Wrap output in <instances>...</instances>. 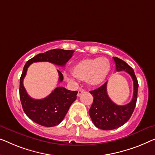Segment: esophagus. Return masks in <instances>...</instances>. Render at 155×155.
Instances as JSON below:
<instances>
[{
  "mask_svg": "<svg viewBox=\"0 0 155 155\" xmlns=\"http://www.w3.org/2000/svg\"><path fill=\"white\" fill-rule=\"evenodd\" d=\"M84 90L83 89H80L79 90H78V96H81L82 94L84 92Z\"/></svg>",
  "mask_w": 155,
  "mask_h": 155,
  "instance_id": "1",
  "label": "esophagus"
}]
</instances>
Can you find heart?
Listing matches in <instances>:
<instances>
[{
  "instance_id": "obj_1",
  "label": "heart",
  "mask_w": 155,
  "mask_h": 155,
  "mask_svg": "<svg viewBox=\"0 0 155 155\" xmlns=\"http://www.w3.org/2000/svg\"><path fill=\"white\" fill-rule=\"evenodd\" d=\"M110 71V64L106 58L87 59L78 62L73 68V73L75 78L82 80H87L89 84L98 85L107 78ZM68 80L73 78L68 74H65Z\"/></svg>"
}]
</instances>
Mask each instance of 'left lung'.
I'll list each match as a JSON object with an SVG mask.
<instances>
[{"mask_svg": "<svg viewBox=\"0 0 155 155\" xmlns=\"http://www.w3.org/2000/svg\"><path fill=\"white\" fill-rule=\"evenodd\" d=\"M116 71H126L134 82V94L131 101L124 105L115 104L107 93V82L98 89L90 91L94 97L93 104L89 110L94 124L100 129L112 130L124 125L133 113L137 101L138 83L133 68L123 60L113 57Z\"/></svg>", "mask_w": 155, "mask_h": 155, "instance_id": "1", "label": "left lung"}]
</instances>
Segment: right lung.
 Returning <instances> with one entry per match:
<instances>
[{"label":"right lung","instance_id":"right-lung-1","mask_svg":"<svg viewBox=\"0 0 155 155\" xmlns=\"http://www.w3.org/2000/svg\"><path fill=\"white\" fill-rule=\"evenodd\" d=\"M73 50L54 49L45 53L38 54L26 62L20 78L19 96L24 113L33 122L46 127L57 126L62 122L69 107L77 98L78 91H70L63 87H58L50 95L42 99L30 97L24 88L23 81L28 66L34 62L48 61L60 66H64L72 57ZM59 73V82L64 79L63 74Z\"/></svg>","mask_w":155,"mask_h":155}]
</instances>
